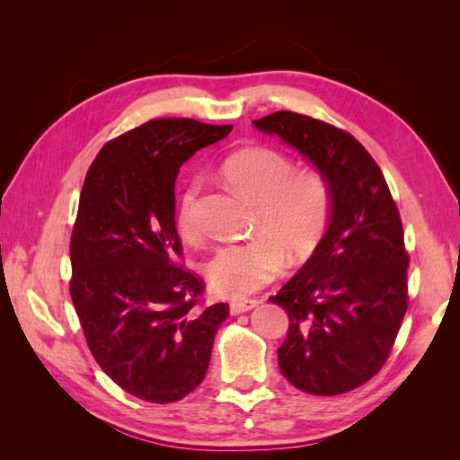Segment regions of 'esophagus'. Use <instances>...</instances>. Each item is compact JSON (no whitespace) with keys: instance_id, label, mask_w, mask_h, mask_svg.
I'll list each match as a JSON object with an SVG mask.
<instances>
[{"instance_id":"esophagus-1","label":"esophagus","mask_w":460,"mask_h":460,"mask_svg":"<svg viewBox=\"0 0 460 460\" xmlns=\"http://www.w3.org/2000/svg\"><path fill=\"white\" fill-rule=\"evenodd\" d=\"M259 303H261V301H257V299H249V301H234V303H230V314H232V316H235V314H242V313L252 311V309H255V307H257Z\"/></svg>"}]
</instances>
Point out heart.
<instances>
[{
    "label": "heart",
    "instance_id": "1",
    "mask_svg": "<svg viewBox=\"0 0 460 460\" xmlns=\"http://www.w3.org/2000/svg\"><path fill=\"white\" fill-rule=\"evenodd\" d=\"M222 176L242 196L257 203L252 242L218 247L205 262V278L220 297L253 294L291 264L307 259L320 242L330 215V190L314 169L291 171L284 153L245 147L222 163ZM198 178L180 196L178 226L184 235L198 232Z\"/></svg>",
    "mask_w": 460,
    "mask_h": 460
}]
</instances>
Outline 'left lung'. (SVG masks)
<instances>
[{
    "mask_svg": "<svg viewBox=\"0 0 460 460\" xmlns=\"http://www.w3.org/2000/svg\"><path fill=\"white\" fill-rule=\"evenodd\" d=\"M253 127L301 153L330 190L324 235L269 299L289 318L278 367L311 395L351 392L382 368L407 313L409 255L395 201L351 134L291 111Z\"/></svg>",
    "mask_w": 460,
    "mask_h": 460,
    "instance_id": "8db88e82",
    "label": "left lung"
}]
</instances>
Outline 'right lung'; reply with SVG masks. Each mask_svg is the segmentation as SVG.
Listing matches in <instances>:
<instances>
[{
  "instance_id": "right-lung-1",
  "label": "right lung",
  "mask_w": 460,
  "mask_h": 460,
  "mask_svg": "<svg viewBox=\"0 0 460 460\" xmlns=\"http://www.w3.org/2000/svg\"><path fill=\"white\" fill-rule=\"evenodd\" d=\"M155 119L97 153L71 238V297L97 365L149 402L186 397L205 378L228 305L201 307L203 282L174 267V184L193 153L230 134Z\"/></svg>"
}]
</instances>
